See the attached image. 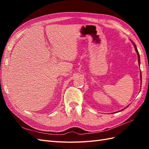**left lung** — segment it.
Wrapping results in <instances>:
<instances>
[{
    "label": "left lung",
    "mask_w": 149,
    "mask_h": 149,
    "mask_svg": "<svg viewBox=\"0 0 149 149\" xmlns=\"http://www.w3.org/2000/svg\"><path fill=\"white\" fill-rule=\"evenodd\" d=\"M132 43H133V45H134V49H135V50H136V53H137V55H138V62H139V65H140V54H139V52H138V49H137V47H136V45H135V43L133 42H132ZM140 78H141V72H140Z\"/></svg>",
    "instance_id": "obj_1"
}]
</instances>
